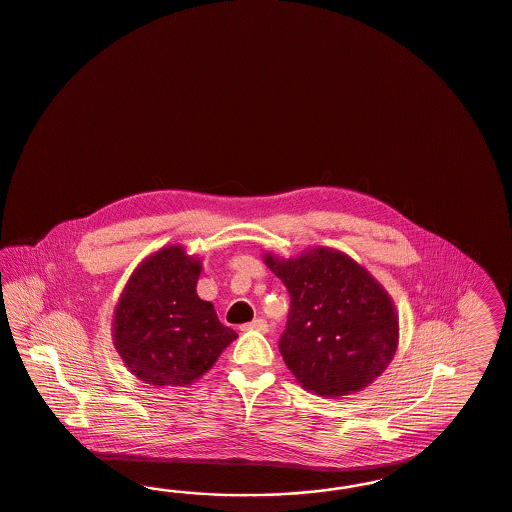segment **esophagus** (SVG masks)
<instances>
[{
    "label": "esophagus",
    "instance_id": "obj_1",
    "mask_svg": "<svg viewBox=\"0 0 512 512\" xmlns=\"http://www.w3.org/2000/svg\"><path fill=\"white\" fill-rule=\"evenodd\" d=\"M244 329H255V331H261V333H266L268 331V324H266L265 318H255L253 322H249L244 326Z\"/></svg>",
    "mask_w": 512,
    "mask_h": 512
}]
</instances>
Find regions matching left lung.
I'll list each match as a JSON object with an SVG mask.
<instances>
[{
	"mask_svg": "<svg viewBox=\"0 0 512 512\" xmlns=\"http://www.w3.org/2000/svg\"><path fill=\"white\" fill-rule=\"evenodd\" d=\"M291 297L280 352L297 383L326 398L369 387L398 347V312L368 268L331 247L293 259L265 253Z\"/></svg>",
	"mask_w": 512,
	"mask_h": 512,
	"instance_id": "1",
	"label": "left lung"
}]
</instances>
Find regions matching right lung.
Instances as JSON below:
<instances>
[{"instance_id": "obj_1", "label": "right lung", "mask_w": 512, "mask_h": 512, "mask_svg": "<svg viewBox=\"0 0 512 512\" xmlns=\"http://www.w3.org/2000/svg\"><path fill=\"white\" fill-rule=\"evenodd\" d=\"M202 261L179 244L148 255L123 287L112 341L129 371L152 387H188L238 333L196 293Z\"/></svg>"}]
</instances>
